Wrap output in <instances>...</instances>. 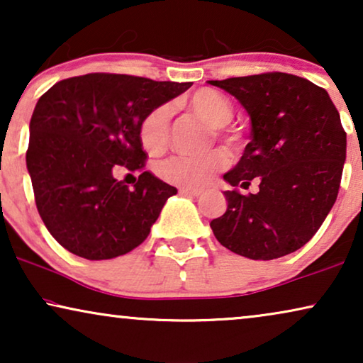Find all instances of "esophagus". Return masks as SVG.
<instances>
[{"instance_id":"esophagus-1","label":"esophagus","mask_w":363,"mask_h":363,"mask_svg":"<svg viewBox=\"0 0 363 363\" xmlns=\"http://www.w3.org/2000/svg\"><path fill=\"white\" fill-rule=\"evenodd\" d=\"M180 193L182 195H190V196H200L203 190H200V188H188V186H182L180 188Z\"/></svg>"}]
</instances>
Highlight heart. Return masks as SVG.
<instances>
[{"label":"heart","mask_w":363,"mask_h":363,"mask_svg":"<svg viewBox=\"0 0 363 363\" xmlns=\"http://www.w3.org/2000/svg\"><path fill=\"white\" fill-rule=\"evenodd\" d=\"M188 107L201 118L206 125L215 128L216 135L226 142L235 143L236 137L225 130V125L231 122L235 111L231 102L223 94L201 89L188 99ZM168 125H170V107L160 106L153 108L140 123V140L145 150L160 153L168 143ZM226 165V153L223 150H210L200 155H175L168 158L158 168L163 180L178 186L195 188L210 182L213 173Z\"/></svg>","instance_id":"heart-1"}]
</instances>
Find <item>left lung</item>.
Returning <instances> with one entry per match:
<instances>
[{"label": "left lung", "instance_id": "obj_1", "mask_svg": "<svg viewBox=\"0 0 363 363\" xmlns=\"http://www.w3.org/2000/svg\"><path fill=\"white\" fill-rule=\"evenodd\" d=\"M230 92L251 121V142L223 175L225 215L210 223L216 240L236 255L269 261L291 255L315 235L334 206L344 170L347 135L329 94L284 72L208 81ZM251 179L260 191L242 196Z\"/></svg>", "mask_w": 363, "mask_h": 363}]
</instances>
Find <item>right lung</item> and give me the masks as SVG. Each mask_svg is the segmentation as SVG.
<instances>
[{"mask_svg": "<svg viewBox=\"0 0 363 363\" xmlns=\"http://www.w3.org/2000/svg\"><path fill=\"white\" fill-rule=\"evenodd\" d=\"M188 87L191 82L97 72L64 79L39 99L26 167L39 215L69 252L112 259L145 241L177 188L150 172L128 188L116 173L142 170V121Z\"/></svg>", "mask_w": 363, "mask_h": 363, "instance_id": "1", "label": "right lung"}]
</instances>
